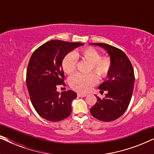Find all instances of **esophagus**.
Wrapping results in <instances>:
<instances>
[{
	"label": "esophagus",
	"instance_id": "1",
	"mask_svg": "<svg viewBox=\"0 0 154 154\" xmlns=\"http://www.w3.org/2000/svg\"><path fill=\"white\" fill-rule=\"evenodd\" d=\"M78 96L81 97H84L87 96V94H83V93H78Z\"/></svg>",
	"mask_w": 154,
	"mask_h": 154
}]
</instances>
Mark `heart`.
I'll return each instance as SVG.
<instances>
[{
	"mask_svg": "<svg viewBox=\"0 0 154 154\" xmlns=\"http://www.w3.org/2000/svg\"><path fill=\"white\" fill-rule=\"evenodd\" d=\"M79 58L90 63L88 71H93L100 79H106L110 73L112 67L111 59L108 56L102 57V54L98 50L91 47L67 54L62 62V67L65 73L71 74L74 72ZM97 75L93 73L85 75L76 73L71 78L69 84L71 88L76 91L88 92L97 83L98 79Z\"/></svg>",
	"mask_w": 154,
	"mask_h": 154,
	"instance_id": "heart-1",
	"label": "heart"
}]
</instances>
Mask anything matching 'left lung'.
<instances>
[{"instance_id":"1","label":"left lung","mask_w":154,"mask_h":154,"mask_svg":"<svg viewBox=\"0 0 154 154\" xmlns=\"http://www.w3.org/2000/svg\"><path fill=\"white\" fill-rule=\"evenodd\" d=\"M105 49L112 61L109 79L99 86L106 90L104 98L97 97L96 104L90 113L101 121L109 122L119 119L129 106L134 83V69L127 55L121 50L106 43H91Z\"/></svg>"}]
</instances>
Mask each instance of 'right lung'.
Here are the masks:
<instances>
[{
    "label": "right lung",
    "instance_id": "add662e5",
    "mask_svg": "<svg viewBox=\"0 0 154 154\" xmlns=\"http://www.w3.org/2000/svg\"><path fill=\"white\" fill-rule=\"evenodd\" d=\"M81 43H69L52 40L33 52L26 71V85L33 107L42 118L50 121H60L71 113V102L77 97L72 90L60 94L58 85H64L63 59Z\"/></svg>",
    "mask_w": 154,
    "mask_h": 154
}]
</instances>
